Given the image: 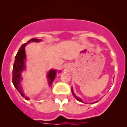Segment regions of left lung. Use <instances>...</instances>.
<instances>
[{"label":"left lung","instance_id":"left-lung-1","mask_svg":"<svg viewBox=\"0 0 127 127\" xmlns=\"http://www.w3.org/2000/svg\"><path fill=\"white\" fill-rule=\"evenodd\" d=\"M72 95H74V97H75V98H76V99L77 100H78V101H79V102H83V100H82L81 99V98H78V97H77L76 96V95H75L74 94V92H73V90H72Z\"/></svg>","mask_w":127,"mask_h":127}]
</instances>
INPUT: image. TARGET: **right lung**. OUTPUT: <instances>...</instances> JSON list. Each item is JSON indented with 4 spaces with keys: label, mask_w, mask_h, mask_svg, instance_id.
<instances>
[{
    "label": "right lung",
    "mask_w": 127,
    "mask_h": 127,
    "mask_svg": "<svg viewBox=\"0 0 127 127\" xmlns=\"http://www.w3.org/2000/svg\"><path fill=\"white\" fill-rule=\"evenodd\" d=\"M40 41H41L40 39H32L29 40L28 42L23 44V45L21 46L15 57V60H14L13 68V83L14 87L16 88V90L21 94L22 97H25V95L22 92V87H21V86H20V81L22 79L21 73L25 68V60L26 58L25 47L26 44H27L29 42H39ZM56 74H57V72L55 70H51L49 72L48 74V80H49V85L50 86L55 78ZM25 98L27 100H29V98L27 97H25Z\"/></svg>",
    "instance_id": "add662e5"
}]
</instances>
